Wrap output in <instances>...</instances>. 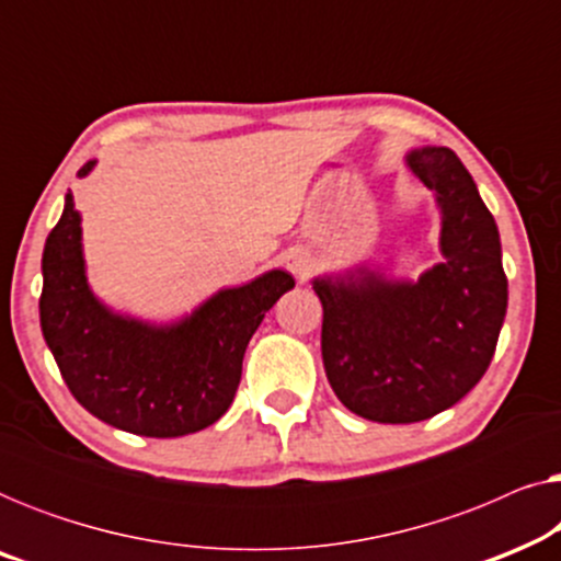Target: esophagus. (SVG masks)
<instances>
[{
    "label": "esophagus",
    "instance_id": "1",
    "mask_svg": "<svg viewBox=\"0 0 561 561\" xmlns=\"http://www.w3.org/2000/svg\"><path fill=\"white\" fill-rule=\"evenodd\" d=\"M286 267L294 275H298V278H306V273H309V257L304 255V252H290V255L286 257Z\"/></svg>",
    "mask_w": 561,
    "mask_h": 561
}]
</instances>
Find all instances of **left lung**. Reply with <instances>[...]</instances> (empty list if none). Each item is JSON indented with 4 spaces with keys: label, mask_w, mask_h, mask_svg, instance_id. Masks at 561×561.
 Returning <instances> with one entry per match:
<instances>
[{
    "label": "left lung",
    "mask_w": 561,
    "mask_h": 561,
    "mask_svg": "<svg viewBox=\"0 0 561 561\" xmlns=\"http://www.w3.org/2000/svg\"><path fill=\"white\" fill-rule=\"evenodd\" d=\"M405 165L436 194L442 263L416 283L370 267L313 278L329 386L378 424L432 419L470 393L508 309L501 234L462 160L449 148H419Z\"/></svg>",
    "instance_id": "left-lung-1"
}]
</instances>
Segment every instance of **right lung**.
Segmentation results:
<instances>
[{"label":"right lung","mask_w":561,"mask_h":561,"mask_svg":"<svg viewBox=\"0 0 561 561\" xmlns=\"http://www.w3.org/2000/svg\"><path fill=\"white\" fill-rule=\"evenodd\" d=\"M89 160L79 175L91 173ZM267 271L225 288L173 324L122 317L91 294L73 194L43 250L41 327L68 390L122 432L171 439L211 426L232 405L244 350L265 311L294 288Z\"/></svg>","instance_id":"obj_1"}]
</instances>
